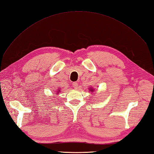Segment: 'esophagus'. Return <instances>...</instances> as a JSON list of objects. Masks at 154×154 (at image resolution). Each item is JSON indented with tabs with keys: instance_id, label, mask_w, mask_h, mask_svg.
<instances>
[{
	"instance_id": "esophagus-1",
	"label": "esophagus",
	"mask_w": 154,
	"mask_h": 154,
	"mask_svg": "<svg viewBox=\"0 0 154 154\" xmlns=\"http://www.w3.org/2000/svg\"><path fill=\"white\" fill-rule=\"evenodd\" d=\"M78 83L77 82H73L72 83V85H73V87H74V89H77L78 88Z\"/></svg>"
}]
</instances>
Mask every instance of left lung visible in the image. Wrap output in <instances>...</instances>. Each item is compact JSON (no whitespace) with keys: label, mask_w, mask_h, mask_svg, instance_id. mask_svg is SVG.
Listing matches in <instances>:
<instances>
[{"label":"left lung","mask_w":154,"mask_h":154,"mask_svg":"<svg viewBox=\"0 0 154 154\" xmlns=\"http://www.w3.org/2000/svg\"><path fill=\"white\" fill-rule=\"evenodd\" d=\"M89 90L90 91H91V92H93V91H94V90H93V89H91V88H90V89H89Z\"/></svg>","instance_id":"left-lung-1"}]
</instances>
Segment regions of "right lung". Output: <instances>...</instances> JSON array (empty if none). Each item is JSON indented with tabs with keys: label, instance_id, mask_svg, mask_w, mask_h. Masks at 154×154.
Instances as JSON below:
<instances>
[{
	"label": "right lung",
	"instance_id": "right-lung-1",
	"mask_svg": "<svg viewBox=\"0 0 154 154\" xmlns=\"http://www.w3.org/2000/svg\"><path fill=\"white\" fill-rule=\"evenodd\" d=\"M60 91H61V90H59V89H58V92H57V93H59Z\"/></svg>",
	"mask_w": 154,
	"mask_h": 154
}]
</instances>
